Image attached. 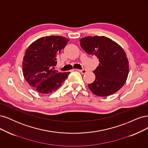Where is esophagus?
<instances>
[{
  "instance_id": "esophagus-1",
  "label": "esophagus",
  "mask_w": 148,
  "mask_h": 148,
  "mask_svg": "<svg viewBox=\"0 0 148 148\" xmlns=\"http://www.w3.org/2000/svg\"><path fill=\"white\" fill-rule=\"evenodd\" d=\"M77 71H79L80 73H81L82 74H85L87 73V71L85 70V69H82V70H79V69H77Z\"/></svg>"
}]
</instances>
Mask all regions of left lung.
<instances>
[{"label": "left lung", "mask_w": 148, "mask_h": 148, "mask_svg": "<svg viewBox=\"0 0 148 148\" xmlns=\"http://www.w3.org/2000/svg\"><path fill=\"white\" fill-rule=\"evenodd\" d=\"M80 44L99 62L93 71L95 80L88 85L91 92L99 97H108L120 90L129 73L128 58L122 47L108 37L97 36L82 38Z\"/></svg>", "instance_id": "obj_1"}]
</instances>
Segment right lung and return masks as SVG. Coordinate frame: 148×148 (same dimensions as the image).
Wrapping results in <instances>:
<instances>
[{
    "label": "right lung",
    "mask_w": 148,
    "mask_h": 148,
    "mask_svg": "<svg viewBox=\"0 0 148 148\" xmlns=\"http://www.w3.org/2000/svg\"><path fill=\"white\" fill-rule=\"evenodd\" d=\"M69 41L62 36L42 37L26 49L22 65L23 75L39 93L53 92L67 79L70 73H59L55 70V66L57 63L56 55Z\"/></svg>",
    "instance_id": "obj_1"
}]
</instances>
